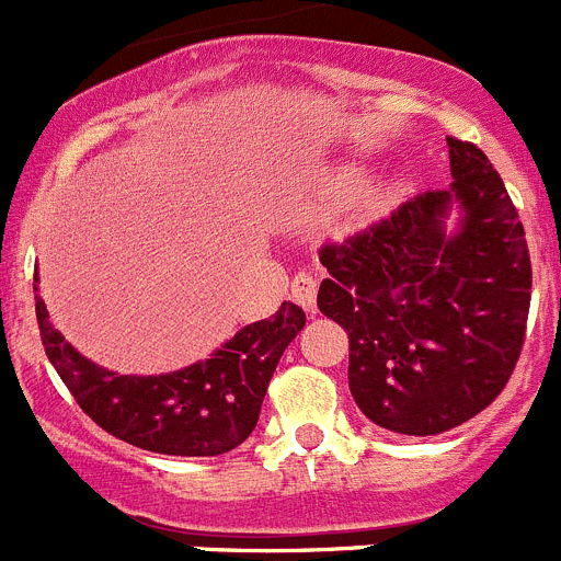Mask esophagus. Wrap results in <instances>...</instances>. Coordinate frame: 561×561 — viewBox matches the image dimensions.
I'll list each match as a JSON object with an SVG mask.
<instances>
[{
    "label": "esophagus",
    "instance_id": "1",
    "mask_svg": "<svg viewBox=\"0 0 561 561\" xmlns=\"http://www.w3.org/2000/svg\"><path fill=\"white\" fill-rule=\"evenodd\" d=\"M291 297H295V304L304 306L306 311H314L317 277H311L309 272H297L295 280H291Z\"/></svg>",
    "mask_w": 561,
    "mask_h": 561
}]
</instances>
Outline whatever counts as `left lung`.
<instances>
[{"label": "left lung", "instance_id": "8db88e82", "mask_svg": "<svg viewBox=\"0 0 561 561\" xmlns=\"http://www.w3.org/2000/svg\"><path fill=\"white\" fill-rule=\"evenodd\" d=\"M453 185L329 241L325 317L348 331L356 408L381 430L438 435L503 393L525 342L531 255L500 173L474 142L447 137ZM465 210L446 232L448 207Z\"/></svg>", "mask_w": 561, "mask_h": 561}]
</instances>
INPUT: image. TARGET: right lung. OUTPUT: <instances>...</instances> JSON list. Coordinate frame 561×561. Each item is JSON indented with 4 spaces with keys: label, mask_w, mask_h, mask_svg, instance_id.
I'll return each instance as SVG.
<instances>
[{
    "label": "right lung",
    "mask_w": 561,
    "mask_h": 561,
    "mask_svg": "<svg viewBox=\"0 0 561 561\" xmlns=\"http://www.w3.org/2000/svg\"><path fill=\"white\" fill-rule=\"evenodd\" d=\"M33 280L38 284V275ZM36 320L47 359L98 427L148 453L210 458L250 438L272 374L306 325V311L284 304L270 320L238 331L207 362L162 376H117L89 362L49 323L38 295Z\"/></svg>",
    "instance_id": "right-lung-1"
}]
</instances>
